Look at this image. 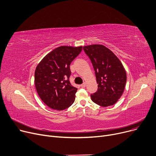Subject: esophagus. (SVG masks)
<instances>
[{"label":"esophagus","instance_id":"1","mask_svg":"<svg viewBox=\"0 0 156 156\" xmlns=\"http://www.w3.org/2000/svg\"><path fill=\"white\" fill-rule=\"evenodd\" d=\"M80 86H81V88H85V87H86V83H85V82H84L83 84H81Z\"/></svg>","mask_w":156,"mask_h":156}]
</instances>
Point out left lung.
<instances>
[{
	"label": "left lung",
	"instance_id": "left-lung-1",
	"mask_svg": "<svg viewBox=\"0 0 156 156\" xmlns=\"http://www.w3.org/2000/svg\"><path fill=\"white\" fill-rule=\"evenodd\" d=\"M95 73L97 91L91 94L92 101L102 107L116 104L124 92L126 73L122 63L110 49L102 45L83 47Z\"/></svg>",
	"mask_w": 156,
	"mask_h": 156
}]
</instances>
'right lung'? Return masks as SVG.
<instances>
[{
	"label": "right lung",
	"mask_w": 156,
	"mask_h": 156,
	"mask_svg": "<svg viewBox=\"0 0 156 156\" xmlns=\"http://www.w3.org/2000/svg\"><path fill=\"white\" fill-rule=\"evenodd\" d=\"M82 46H60L47 54L35 71V84L40 98L52 109L68 108L75 100L77 88L69 82L70 64Z\"/></svg>",
	"instance_id": "1"
}]
</instances>
